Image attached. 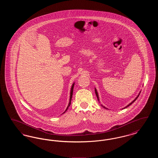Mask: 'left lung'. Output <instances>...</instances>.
I'll list each match as a JSON object with an SVG mask.
<instances>
[{
	"label": "left lung",
	"instance_id": "8db88e82",
	"mask_svg": "<svg viewBox=\"0 0 158 158\" xmlns=\"http://www.w3.org/2000/svg\"><path fill=\"white\" fill-rule=\"evenodd\" d=\"M95 94H96V96H97V98H98V102H99V104H100V102H99V95H98V92H97V89L96 88H95ZM140 92H141V90L139 92V94H138V95L135 97V99L132 101V102H131L130 104H128L127 106H126L125 107H124V108H123L122 109H124V108H126L127 106H130V105H131V104H132V103H133L135 101V100L137 99V98L139 97V95H140ZM101 105L103 107V108H105V109H107V110H108L107 108H106L105 106H104V105H102V104H101Z\"/></svg>",
	"mask_w": 158,
	"mask_h": 158
}]
</instances>
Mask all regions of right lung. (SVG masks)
<instances>
[{"label": "right lung", "mask_w": 158, "mask_h": 158, "mask_svg": "<svg viewBox=\"0 0 158 158\" xmlns=\"http://www.w3.org/2000/svg\"><path fill=\"white\" fill-rule=\"evenodd\" d=\"M75 83H73V84H72V87H71V89H70V99H69V104H68V106H67V108H66V110L64 111V112L63 113V114H64V113H66V111L68 110V108H69V106L71 104V101H72V95H73V88H74V85H75Z\"/></svg>", "instance_id": "1"}]
</instances>
